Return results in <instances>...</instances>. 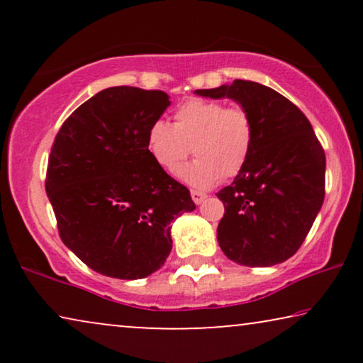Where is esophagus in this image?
Wrapping results in <instances>:
<instances>
[{"mask_svg": "<svg viewBox=\"0 0 363 363\" xmlns=\"http://www.w3.org/2000/svg\"><path fill=\"white\" fill-rule=\"evenodd\" d=\"M208 195L206 193H203V191H198V190H191V198H193V201L196 203V205H200V203L205 200Z\"/></svg>", "mask_w": 363, "mask_h": 363, "instance_id": "34e87169", "label": "esophagus"}]
</instances>
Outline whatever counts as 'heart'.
<instances>
[{"mask_svg":"<svg viewBox=\"0 0 363 363\" xmlns=\"http://www.w3.org/2000/svg\"><path fill=\"white\" fill-rule=\"evenodd\" d=\"M256 123L242 106L190 99L173 112V123L155 121L147 130V150L162 170L175 172L191 153L196 158L180 172L193 186H211L245 170L255 150Z\"/></svg>","mask_w":363,"mask_h":363,"instance_id":"1","label":"heart"}]
</instances>
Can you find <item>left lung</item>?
Segmentation results:
<instances>
[{
	"mask_svg": "<svg viewBox=\"0 0 363 363\" xmlns=\"http://www.w3.org/2000/svg\"><path fill=\"white\" fill-rule=\"evenodd\" d=\"M196 94L230 97L256 123L250 162L216 193L225 205L218 225L220 247L242 266L284 262L304 242L324 203L325 153L319 138L299 107L262 84L236 79Z\"/></svg>",
	"mask_w": 363,
	"mask_h": 363,
	"instance_id": "8db88e82",
	"label": "left lung"
}]
</instances>
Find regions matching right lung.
<instances>
[{"instance_id": "right-lung-1", "label": "right lung", "mask_w": 363, "mask_h": 363, "mask_svg": "<svg viewBox=\"0 0 363 363\" xmlns=\"http://www.w3.org/2000/svg\"><path fill=\"white\" fill-rule=\"evenodd\" d=\"M168 106L163 91L108 87L54 138L46 193L59 236L99 274L142 279L160 269L172 251L170 223L196 208L147 150L148 127Z\"/></svg>"}]
</instances>
